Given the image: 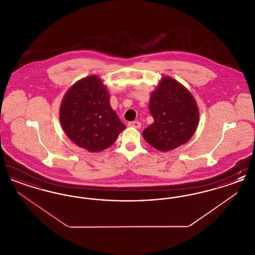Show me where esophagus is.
<instances>
[{
	"label": "esophagus",
	"mask_w": 255,
	"mask_h": 255,
	"mask_svg": "<svg viewBox=\"0 0 255 255\" xmlns=\"http://www.w3.org/2000/svg\"><path fill=\"white\" fill-rule=\"evenodd\" d=\"M128 126L129 127H133V128H140V126H141V124H140V122H137V121H135V122H131L128 123Z\"/></svg>",
	"instance_id": "obj_1"
}]
</instances>
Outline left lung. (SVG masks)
Segmentation results:
<instances>
[{
	"label": "left lung",
	"mask_w": 255,
	"mask_h": 255,
	"mask_svg": "<svg viewBox=\"0 0 255 255\" xmlns=\"http://www.w3.org/2000/svg\"><path fill=\"white\" fill-rule=\"evenodd\" d=\"M149 110L154 122L142 132L146 141L159 151H169L194 134L199 110L192 95L171 77H163L152 93Z\"/></svg>",
	"instance_id": "obj_1"
}]
</instances>
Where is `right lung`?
<instances>
[{"mask_svg": "<svg viewBox=\"0 0 255 255\" xmlns=\"http://www.w3.org/2000/svg\"><path fill=\"white\" fill-rule=\"evenodd\" d=\"M106 87L88 76L67 92L60 107L64 132L76 145L99 152L112 145L126 127L110 106Z\"/></svg>", "mask_w": 255, "mask_h": 255, "instance_id": "right-lung-1", "label": "right lung"}]
</instances>
